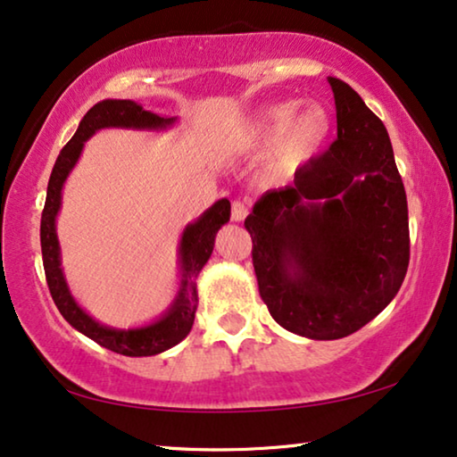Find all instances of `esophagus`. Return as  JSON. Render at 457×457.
Masks as SVG:
<instances>
[{
	"mask_svg": "<svg viewBox=\"0 0 457 457\" xmlns=\"http://www.w3.org/2000/svg\"><path fill=\"white\" fill-rule=\"evenodd\" d=\"M247 214H249V208L245 202H233V208H230V218H233L235 222L245 220Z\"/></svg>",
	"mask_w": 457,
	"mask_h": 457,
	"instance_id": "34e87169",
	"label": "esophagus"
}]
</instances>
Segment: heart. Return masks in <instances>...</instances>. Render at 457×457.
Segmentation results:
<instances>
[{
	"label": "heart",
	"instance_id": "heart-1",
	"mask_svg": "<svg viewBox=\"0 0 457 457\" xmlns=\"http://www.w3.org/2000/svg\"><path fill=\"white\" fill-rule=\"evenodd\" d=\"M299 99L268 105L249 127L252 141L260 147H272V168L295 172L318 158L335 129V116L327 104L314 102L302 111Z\"/></svg>",
	"mask_w": 457,
	"mask_h": 457
}]
</instances>
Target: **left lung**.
Wrapping results in <instances>:
<instances>
[{
  "mask_svg": "<svg viewBox=\"0 0 457 457\" xmlns=\"http://www.w3.org/2000/svg\"><path fill=\"white\" fill-rule=\"evenodd\" d=\"M337 141L245 218L260 295L280 327L341 339L378 316L410 262L408 199L385 124L328 77Z\"/></svg>",
  "mask_w": 457,
  "mask_h": 457,
  "instance_id": "left-lung-1",
  "label": "left lung"
}]
</instances>
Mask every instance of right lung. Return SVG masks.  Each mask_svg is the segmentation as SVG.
Segmentation results:
<instances>
[{
  "label": "right lung",
  "instance_id": "right-lung-1",
  "mask_svg": "<svg viewBox=\"0 0 457 457\" xmlns=\"http://www.w3.org/2000/svg\"><path fill=\"white\" fill-rule=\"evenodd\" d=\"M177 116H160L152 110H145L133 99H104L93 105L80 120L77 133L71 141L62 147L55 160L52 177L47 183L46 208L41 214V253L43 268L49 293L54 303L58 305L60 314L71 324L89 337L99 345L129 358H143V355H155L166 352L185 339L191 333L193 320L197 310V277L214 252L216 233L222 224L230 218V202L227 197L204 212L195 222H189L180 235L179 243V266L180 283L172 303L158 320L137 328H114L97 322L77 303L68 289L64 270H62L60 241L55 233V218L62 208V189L68 174L77 166L83 154L85 141H89L97 130L102 129H135V130H166L174 127Z\"/></svg>",
  "mask_w": 457,
  "mask_h": 457
}]
</instances>
